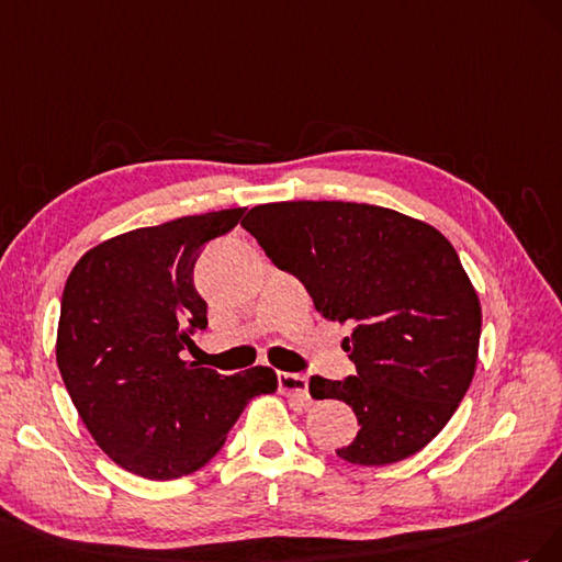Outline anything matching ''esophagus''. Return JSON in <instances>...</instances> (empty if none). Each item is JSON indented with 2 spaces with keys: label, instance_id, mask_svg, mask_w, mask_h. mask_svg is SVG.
I'll return each instance as SVG.
<instances>
[{
  "label": "esophagus",
  "instance_id": "obj_1",
  "mask_svg": "<svg viewBox=\"0 0 562 562\" xmlns=\"http://www.w3.org/2000/svg\"><path fill=\"white\" fill-rule=\"evenodd\" d=\"M278 389L286 397H296V400H308V379L303 374H292V372H280L278 374Z\"/></svg>",
  "mask_w": 562,
  "mask_h": 562
}]
</instances>
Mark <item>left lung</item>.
I'll list each match as a JSON object with an SVG mask.
<instances>
[{
	"label": "left lung",
	"mask_w": 562,
	"mask_h": 562,
	"mask_svg": "<svg viewBox=\"0 0 562 562\" xmlns=\"http://www.w3.org/2000/svg\"><path fill=\"white\" fill-rule=\"evenodd\" d=\"M243 228L306 284L319 315L352 329L341 346L356 376L308 386L358 416L356 440L336 454L389 467L422 452L471 386L483 325L450 239L386 206L327 200L259 204Z\"/></svg>",
	"instance_id": "1"
}]
</instances>
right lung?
I'll return each instance as SVG.
<instances>
[{"label":"right lung","mask_w":562,"mask_h":562,"mask_svg":"<svg viewBox=\"0 0 562 562\" xmlns=\"http://www.w3.org/2000/svg\"><path fill=\"white\" fill-rule=\"evenodd\" d=\"M245 212L181 216L115 235L68 276L58 370L95 445L134 475L176 480L200 471L251 397L278 391L270 367L223 376L181 358L206 329L192 268L206 243L231 233Z\"/></svg>","instance_id":"obj_1"}]
</instances>
